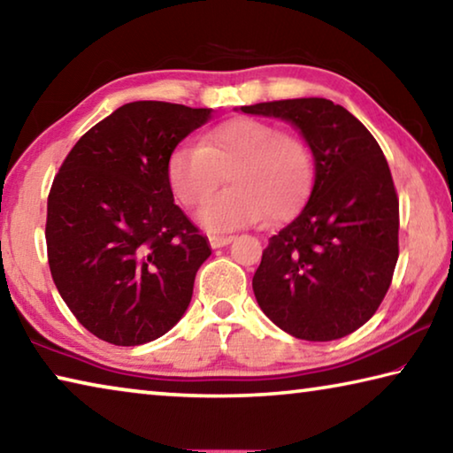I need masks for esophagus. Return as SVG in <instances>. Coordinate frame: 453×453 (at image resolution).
Masks as SVG:
<instances>
[{
	"mask_svg": "<svg viewBox=\"0 0 453 453\" xmlns=\"http://www.w3.org/2000/svg\"><path fill=\"white\" fill-rule=\"evenodd\" d=\"M210 240V245L213 250H218V248H224V245H227V243H232L234 242V235H210L208 237Z\"/></svg>",
	"mask_w": 453,
	"mask_h": 453,
	"instance_id": "esophagus-1",
	"label": "esophagus"
}]
</instances>
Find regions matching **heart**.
Listing matches in <instances>:
<instances>
[{"mask_svg":"<svg viewBox=\"0 0 453 453\" xmlns=\"http://www.w3.org/2000/svg\"><path fill=\"white\" fill-rule=\"evenodd\" d=\"M227 172L229 189L202 210L203 226L213 232L291 218L310 196L316 165L305 137L254 118L219 124L202 145L181 143L167 159L170 188L189 210L199 208Z\"/></svg>","mask_w":453,"mask_h":453,"instance_id":"heart-1","label":"heart"}]
</instances>
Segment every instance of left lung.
<instances>
[{
    "label": "left lung",
    "mask_w": 453,
    "mask_h": 453,
    "mask_svg": "<svg viewBox=\"0 0 453 453\" xmlns=\"http://www.w3.org/2000/svg\"><path fill=\"white\" fill-rule=\"evenodd\" d=\"M242 111L289 121L316 162L308 203L264 250L251 281L256 300L297 340H340L380 308L400 256L389 165L362 121L329 99H280Z\"/></svg>",
    "instance_id": "obj_1"
}]
</instances>
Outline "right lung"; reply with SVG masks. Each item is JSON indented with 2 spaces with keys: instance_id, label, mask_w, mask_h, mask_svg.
Instances as JSON below:
<instances>
[{
  "instance_id": "add662e5",
  "label": "right lung",
  "mask_w": 453,
  "mask_h": 453,
  "mask_svg": "<svg viewBox=\"0 0 453 453\" xmlns=\"http://www.w3.org/2000/svg\"><path fill=\"white\" fill-rule=\"evenodd\" d=\"M208 107L132 102L80 137L48 197L51 278L80 324L113 346H142L178 324L211 256L178 205L167 159Z\"/></svg>"
}]
</instances>
